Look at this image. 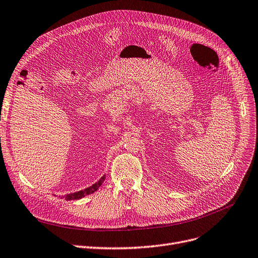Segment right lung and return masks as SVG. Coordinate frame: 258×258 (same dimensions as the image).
Masks as SVG:
<instances>
[{
	"label": "right lung",
	"instance_id": "1",
	"mask_svg": "<svg viewBox=\"0 0 258 258\" xmlns=\"http://www.w3.org/2000/svg\"><path fill=\"white\" fill-rule=\"evenodd\" d=\"M105 176V175H104ZM101 177V179L98 182H96L95 184H93L92 186H88L84 189H82V191H79V192H75V193H72V194H67L65 196H63V198H65V200H77V199H81L83 198L84 196L86 195H89V194H93L94 192H96L97 189L101 186L102 182L104 181L105 177Z\"/></svg>",
	"mask_w": 258,
	"mask_h": 258
}]
</instances>
